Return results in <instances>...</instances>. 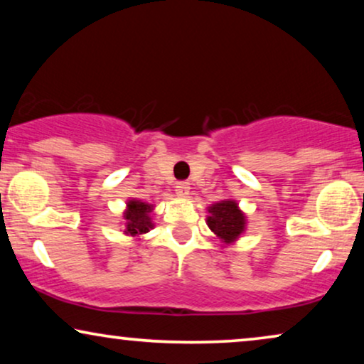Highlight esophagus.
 I'll list each match as a JSON object with an SVG mask.
<instances>
[{
    "label": "esophagus",
    "instance_id": "esophagus-1",
    "mask_svg": "<svg viewBox=\"0 0 364 364\" xmlns=\"http://www.w3.org/2000/svg\"><path fill=\"white\" fill-rule=\"evenodd\" d=\"M176 192H177L178 197L186 198L188 193H191V183H188V182H177L176 183Z\"/></svg>",
    "mask_w": 364,
    "mask_h": 364
}]
</instances>
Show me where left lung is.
Segmentation results:
<instances>
[{
    "instance_id": "obj_1",
    "label": "left lung",
    "mask_w": 364,
    "mask_h": 364,
    "mask_svg": "<svg viewBox=\"0 0 364 364\" xmlns=\"http://www.w3.org/2000/svg\"><path fill=\"white\" fill-rule=\"evenodd\" d=\"M207 225L220 238L223 247L233 245L247 230V213L235 198H223L207 207Z\"/></svg>"
}]
</instances>
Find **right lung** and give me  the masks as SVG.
<instances>
[{"mask_svg": "<svg viewBox=\"0 0 364 364\" xmlns=\"http://www.w3.org/2000/svg\"><path fill=\"white\" fill-rule=\"evenodd\" d=\"M154 203H147L139 198H129L126 202V208L122 212L124 235L131 237L134 240H141L147 232L154 228Z\"/></svg>", "mask_w": 364, "mask_h": 364, "instance_id": "add662e5", "label": "right lung"}]
</instances>
